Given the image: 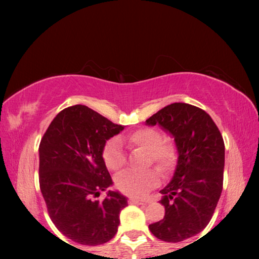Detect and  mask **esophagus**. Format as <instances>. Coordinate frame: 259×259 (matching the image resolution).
<instances>
[{
	"label": "esophagus",
	"instance_id": "34e87169",
	"mask_svg": "<svg viewBox=\"0 0 259 259\" xmlns=\"http://www.w3.org/2000/svg\"><path fill=\"white\" fill-rule=\"evenodd\" d=\"M128 201H130V204H136V205H144V204H146L144 200H139V199H137V198H130Z\"/></svg>",
	"mask_w": 259,
	"mask_h": 259
}]
</instances>
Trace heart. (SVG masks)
Listing matches in <instances>:
<instances>
[{"label":"heart","mask_w":259,"mask_h":259,"mask_svg":"<svg viewBox=\"0 0 259 259\" xmlns=\"http://www.w3.org/2000/svg\"><path fill=\"white\" fill-rule=\"evenodd\" d=\"M127 143L134 147L147 151L146 165L154 164L161 173H167L176 165L178 151L171 138H162L159 130L153 127H141L128 136ZM102 159L112 171H119L126 164V153L120 138L106 141L102 148ZM158 184V172L154 168L145 171H127L116 177L115 187L120 192L132 197H143Z\"/></svg>","instance_id":"b5f03b06"}]
</instances>
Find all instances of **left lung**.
<instances>
[{
  "label": "left lung",
  "instance_id": "8db88e82",
  "mask_svg": "<svg viewBox=\"0 0 259 259\" xmlns=\"http://www.w3.org/2000/svg\"><path fill=\"white\" fill-rule=\"evenodd\" d=\"M146 122L171 133L179 154L175 176L160 191L164 218L148 228L158 239L178 243L199 233L213 215L223 190L224 140L206 112L184 102L166 106Z\"/></svg>",
  "mask_w": 259,
  "mask_h": 259
}]
</instances>
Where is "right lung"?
<instances>
[{
  "label": "right lung",
  "mask_w": 259,
  "mask_h": 259,
  "mask_svg": "<svg viewBox=\"0 0 259 259\" xmlns=\"http://www.w3.org/2000/svg\"><path fill=\"white\" fill-rule=\"evenodd\" d=\"M123 130L83 105L62 109L42 137L38 153V182L47 211L60 232L82 245H100L118 231L120 211L127 206L112 185L102 159L109 138Z\"/></svg>",
  "instance_id": "1"
}]
</instances>
